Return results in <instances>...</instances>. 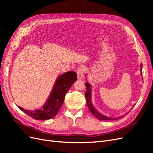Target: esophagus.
Returning a JSON list of instances; mask_svg holds the SVG:
<instances>
[{
    "label": "esophagus",
    "mask_w": 153,
    "mask_h": 153,
    "mask_svg": "<svg viewBox=\"0 0 153 153\" xmlns=\"http://www.w3.org/2000/svg\"><path fill=\"white\" fill-rule=\"evenodd\" d=\"M85 73V70L84 68H78L77 70H76V73H77V76H78V78L79 79H82L84 78V75Z\"/></svg>",
    "instance_id": "obj_1"
}]
</instances>
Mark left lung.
Returning a JSON list of instances; mask_svg holds the SVG:
<instances>
[{"instance_id":"obj_1","label":"left lung","mask_w":153,"mask_h":153,"mask_svg":"<svg viewBox=\"0 0 153 153\" xmlns=\"http://www.w3.org/2000/svg\"><path fill=\"white\" fill-rule=\"evenodd\" d=\"M140 74L141 75H142V64H140ZM87 74H85V77L87 78ZM86 83H85V87L87 88L86 90V92H85V97H86V101H87V106L89 108L90 112L92 114V115H94V116L99 119L100 121H114V120H116L117 119H121L123 117H124L125 115H126L127 114L126 113L124 115H121V116H119L117 118L116 117H110V116H107V115H104L103 114H101V112H100L99 111L97 110L92 104V85H91L89 82L87 81V79L86 78ZM135 105H134L133 107H134V106ZM133 108H131V109H132ZM128 113H129V112H128Z\"/></svg>"}]
</instances>
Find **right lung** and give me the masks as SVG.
Listing matches in <instances>:
<instances>
[{
    "label": "right lung",
    "instance_id": "add662e5",
    "mask_svg": "<svg viewBox=\"0 0 153 153\" xmlns=\"http://www.w3.org/2000/svg\"><path fill=\"white\" fill-rule=\"evenodd\" d=\"M76 80L77 75L75 71L64 73L57 77L48 99L41 108L29 110L19 106L18 107L29 116L36 120L52 119L58 113L63 104L66 94Z\"/></svg>",
    "mask_w": 153,
    "mask_h": 153
}]
</instances>
